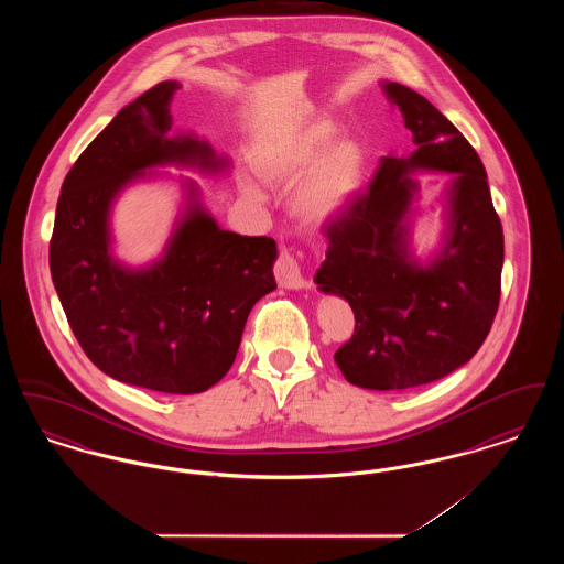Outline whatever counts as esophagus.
Returning a JSON list of instances; mask_svg holds the SVG:
<instances>
[{
    "label": "esophagus",
    "mask_w": 564,
    "mask_h": 564,
    "mask_svg": "<svg viewBox=\"0 0 564 564\" xmlns=\"http://www.w3.org/2000/svg\"><path fill=\"white\" fill-rule=\"evenodd\" d=\"M274 276H276L279 285L285 288V290H304V288H308V281H306V276L302 272L300 260L295 258L290 249H283L279 253V260L274 264Z\"/></svg>",
    "instance_id": "1"
}]
</instances>
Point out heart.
Here are the masks:
<instances>
[{"label":"heart","instance_id":"b5f03b06","mask_svg":"<svg viewBox=\"0 0 564 564\" xmlns=\"http://www.w3.org/2000/svg\"><path fill=\"white\" fill-rule=\"evenodd\" d=\"M336 137V124L317 122L292 143L267 150L260 159V171L270 180H294L329 149ZM366 166L368 156L357 139L338 141L295 188L294 214L304 224L315 226L343 214L364 188Z\"/></svg>","mask_w":564,"mask_h":564}]
</instances>
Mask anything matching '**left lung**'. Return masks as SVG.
<instances>
[{
	"instance_id": "obj_1",
	"label": "left lung",
	"mask_w": 564,
	"mask_h": 564,
	"mask_svg": "<svg viewBox=\"0 0 564 564\" xmlns=\"http://www.w3.org/2000/svg\"><path fill=\"white\" fill-rule=\"evenodd\" d=\"M416 150L384 156L372 184L325 228L315 283L345 297L355 332L334 359L350 384L403 391L455 372L482 347L501 297L503 228L486 171L455 124L412 88L382 82ZM416 170L453 172L449 217L437 254L409 253Z\"/></svg>"
}]
</instances>
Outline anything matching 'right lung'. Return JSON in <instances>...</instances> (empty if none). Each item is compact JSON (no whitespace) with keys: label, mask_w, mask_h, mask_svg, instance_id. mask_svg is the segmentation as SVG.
Wrapping results in <instances>:
<instances>
[{"label":"right lung","mask_w":564,"mask_h":564,"mask_svg":"<svg viewBox=\"0 0 564 564\" xmlns=\"http://www.w3.org/2000/svg\"><path fill=\"white\" fill-rule=\"evenodd\" d=\"M161 82L120 109L67 173L51 239V274L82 350L106 375L150 391L203 393L235 364L253 304L276 283V242L224 230L186 182V212L161 256L113 258L109 214L118 194L154 166L221 173L228 159L194 137H171Z\"/></svg>","instance_id":"1"}]
</instances>
